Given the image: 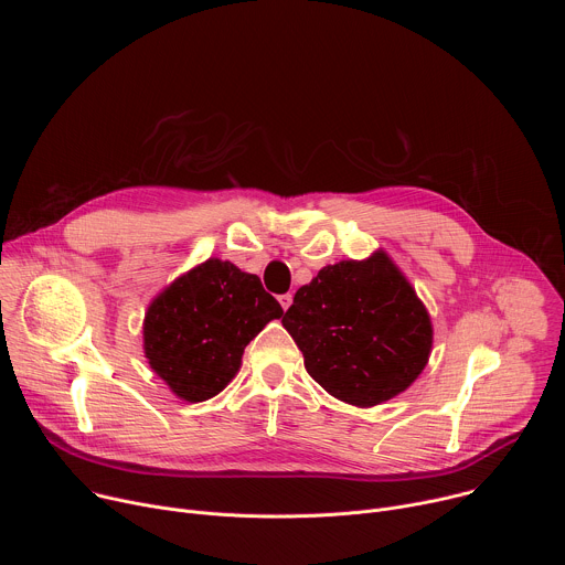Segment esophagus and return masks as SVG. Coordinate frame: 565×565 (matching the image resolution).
Instances as JSON below:
<instances>
[{
    "mask_svg": "<svg viewBox=\"0 0 565 565\" xmlns=\"http://www.w3.org/2000/svg\"><path fill=\"white\" fill-rule=\"evenodd\" d=\"M279 303H281V308H284V310H288V308H290V303H292V295H290V292L279 295Z\"/></svg>",
    "mask_w": 565,
    "mask_h": 565,
    "instance_id": "34e87169",
    "label": "esophagus"
}]
</instances>
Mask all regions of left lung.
<instances>
[{
  "mask_svg": "<svg viewBox=\"0 0 565 565\" xmlns=\"http://www.w3.org/2000/svg\"><path fill=\"white\" fill-rule=\"evenodd\" d=\"M281 324L308 375L360 409L407 391L434 347L429 310L382 248L321 268L295 292Z\"/></svg>",
  "mask_w": 565,
  "mask_h": 565,
  "instance_id": "8db88e82",
  "label": "left lung"
}]
</instances>
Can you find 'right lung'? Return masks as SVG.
Listing matches in <instances>:
<instances>
[{
    "mask_svg": "<svg viewBox=\"0 0 565 565\" xmlns=\"http://www.w3.org/2000/svg\"><path fill=\"white\" fill-rule=\"evenodd\" d=\"M281 315L257 275L210 257L149 301L142 351L170 391L194 405L232 382L250 340Z\"/></svg>",
    "mask_w": 565,
    "mask_h": 565,
    "instance_id": "obj_1",
    "label": "right lung"
}]
</instances>
